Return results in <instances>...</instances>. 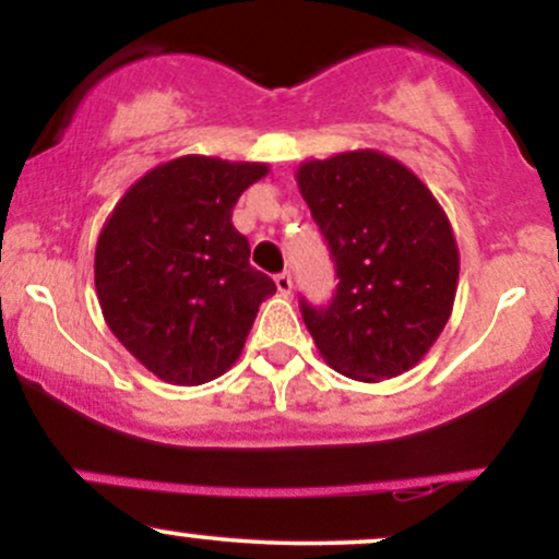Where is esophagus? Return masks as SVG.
<instances>
[{
  "instance_id": "34e87169",
  "label": "esophagus",
  "mask_w": 559,
  "mask_h": 559,
  "mask_svg": "<svg viewBox=\"0 0 559 559\" xmlns=\"http://www.w3.org/2000/svg\"><path fill=\"white\" fill-rule=\"evenodd\" d=\"M275 286H278V292L284 294V297H288V294H292V288H294V284H292V273H278L275 275Z\"/></svg>"
}]
</instances>
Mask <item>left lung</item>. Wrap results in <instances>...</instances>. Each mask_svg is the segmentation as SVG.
Wrapping results in <instances>:
<instances>
[{
  "label": "left lung",
  "mask_w": 559,
  "mask_h": 559,
  "mask_svg": "<svg viewBox=\"0 0 559 559\" xmlns=\"http://www.w3.org/2000/svg\"><path fill=\"white\" fill-rule=\"evenodd\" d=\"M297 183L338 278L325 307L299 299L307 331L346 378L402 376L452 316L460 254L444 210L413 170L376 150L301 163Z\"/></svg>",
  "instance_id": "left-lung-1"
}]
</instances>
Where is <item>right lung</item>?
I'll list each match as a JSON object with an SVG mask.
<instances>
[{
  "label": "right lung",
  "mask_w": 559,
  "mask_h": 559,
  "mask_svg": "<svg viewBox=\"0 0 559 559\" xmlns=\"http://www.w3.org/2000/svg\"><path fill=\"white\" fill-rule=\"evenodd\" d=\"M262 163L186 155L115 204L96 241L94 284L118 342L163 381L199 386L239 360L271 275L249 265L234 204Z\"/></svg>",
  "instance_id": "obj_1"
}]
</instances>
